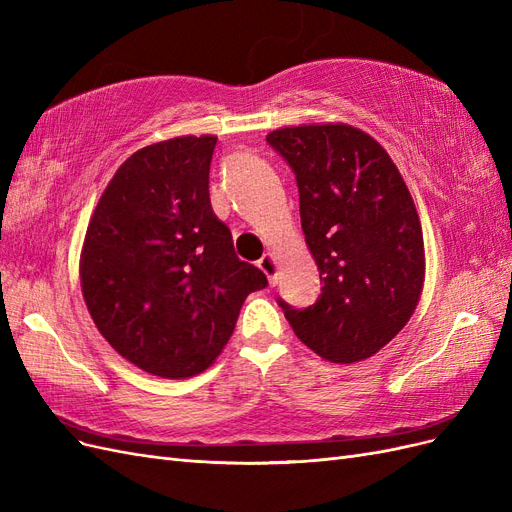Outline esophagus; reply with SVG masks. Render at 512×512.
<instances>
[{
	"mask_svg": "<svg viewBox=\"0 0 512 512\" xmlns=\"http://www.w3.org/2000/svg\"><path fill=\"white\" fill-rule=\"evenodd\" d=\"M258 267H260V271L267 275V280H269V284L271 286H275V282H277V258H275V254H271V252H267L265 256H262L260 260H258Z\"/></svg>",
	"mask_w": 512,
	"mask_h": 512,
	"instance_id": "esophagus-1",
	"label": "esophagus"
}]
</instances>
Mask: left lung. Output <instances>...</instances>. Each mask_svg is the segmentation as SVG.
Here are the masks:
<instances>
[{
    "label": "left lung",
    "mask_w": 512,
    "mask_h": 512,
    "mask_svg": "<svg viewBox=\"0 0 512 512\" xmlns=\"http://www.w3.org/2000/svg\"><path fill=\"white\" fill-rule=\"evenodd\" d=\"M267 141L297 175L322 282L314 305L277 303L324 361H365L406 327L423 292V228L408 185L376 138L348 123L277 128Z\"/></svg>",
    "instance_id": "8db88e82"
}]
</instances>
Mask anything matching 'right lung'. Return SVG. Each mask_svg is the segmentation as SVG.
<instances>
[{
    "mask_svg": "<svg viewBox=\"0 0 512 512\" xmlns=\"http://www.w3.org/2000/svg\"><path fill=\"white\" fill-rule=\"evenodd\" d=\"M215 143L175 136L132 153L85 232L79 273L91 320L123 359L160 378L205 371L247 294L267 286L211 209Z\"/></svg>",
    "mask_w": 512,
    "mask_h": 512,
    "instance_id": "1",
    "label": "right lung"
}]
</instances>
